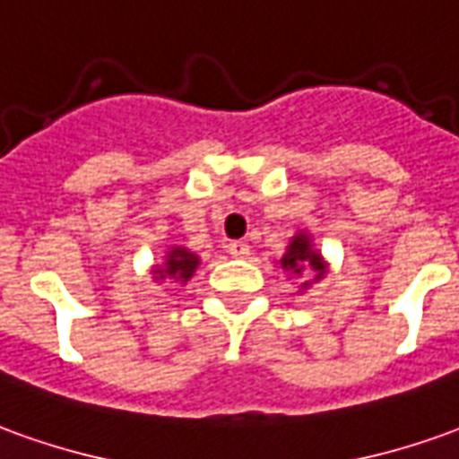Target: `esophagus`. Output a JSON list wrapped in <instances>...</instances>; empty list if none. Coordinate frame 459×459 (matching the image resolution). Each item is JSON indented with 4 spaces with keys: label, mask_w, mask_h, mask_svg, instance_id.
Listing matches in <instances>:
<instances>
[{
    "label": "esophagus",
    "mask_w": 459,
    "mask_h": 459,
    "mask_svg": "<svg viewBox=\"0 0 459 459\" xmlns=\"http://www.w3.org/2000/svg\"><path fill=\"white\" fill-rule=\"evenodd\" d=\"M229 253L233 258H248V255H251V248H248V243H243V240H233V243H229Z\"/></svg>",
    "instance_id": "1"
}]
</instances>
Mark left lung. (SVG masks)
<instances>
[{"label":"left lung","instance_id":"8db88e82","mask_svg":"<svg viewBox=\"0 0 459 459\" xmlns=\"http://www.w3.org/2000/svg\"><path fill=\"white\" fill-rule=\"evenodd\" d=\"M281 265H283L285 271H293L296 275L303 273L306 268H313V271L318 273L316 278H320V275L325 273V271H323V263H320V255L310 248V238H307V236H296V238H293V243L288 246V253L281 258Z\"/></svg>","mask_w":459,"mask_h":459}]
</instances>
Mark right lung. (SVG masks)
<instances>
[{
    "label": "right lung",
    "mask_w": 459,
    "mask_h": 459,
    "mask_svg": "<svg viewBox=\"0 0 459 459\" xmlns=\"http://www.w3.org/2000/svg\"><path fill=\"white\" fill-rule=\"evenodd\" d=\"M198 258L194 253H188L186 248H174V251L169 253V261H166V268H156V278H166V275H171V278H181V281H188L194 271H196Z\"/></svg>",
    "instance_id": "obj_1"
}]
</instances>
